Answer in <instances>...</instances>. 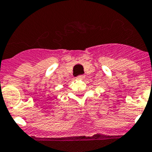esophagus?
Instances as JSON below:
<instances>
[{
    "mask_svg": "<svg viewBox=\"0 0 152 152\" xmlns=\"http://www.w3.org/2000/svg\"><path fill=\"white\" fill-rule=\"evenodd\" d=\"M84 78H85V76H83V75H81V76H79L76 79H77V80H83Z\"/></svg>",
    "mask_w": 152,
    "mask_h": 152,
    "instance_id": "obj_1",
    "label": "esophagus"
}]
</instances>
